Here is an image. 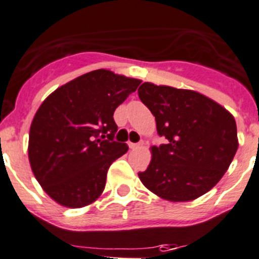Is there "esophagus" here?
<instances>
[{"mask_svg":"<svg viewBox=\"0 0 259 259\" xmlns=\"http://www.w3.org/2000/svg\"><path fill=\"white\" fill-rule=\"evenodd\" d=\"M128 146H130V149L136 150V149H139V147H141L142 144L141 142H140V144H132V142H130V144H128Z\"/></svg>","mask_w":259,"mask_h":259,"instance_id":"34e87169","label":"esophagus"}]
</instances>
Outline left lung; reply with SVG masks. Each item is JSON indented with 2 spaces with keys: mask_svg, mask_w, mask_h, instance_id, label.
<instances>
[{
  "mask_svg": "<svg viewBox=\"0 0 259 259\" xmlns=\"http://www.w3.org/2000/svg\"><path fill=\"white\" fill-rule=\"evenodd\" d=\"M141 102L156 120L166 144L151 147L152 157L139 177L152 193L187 202L207 193L223 178L238 150L233 115L193 90L144 82Z\"/></svg>",
  "mask_w": 259,
  "mask_h": 259,
  "instance_id": "1",
  "label": "left lung"
}]
</instances>
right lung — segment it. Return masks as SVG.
I'll list each match as a JSON object with an SVG mask.
<instances>
[{
    "label": "right lung",
    "instance_id": "obj_1",
    "mask_svg": "<svg viewBox=\"0 0 259 259\" xmlns=\"http://www.w3.org/2000/svg\"><path fill=\"white\" fill-rule=\"evenodd\" d=\"M141 81L95 70L54 90L36 110L29 132V161L52 199L71 208L99 198L114 160L128 151L114 141V110Z\"/></svg>",
    "mask_w": 259,
    "mask_h": 259
}]
</instances>
